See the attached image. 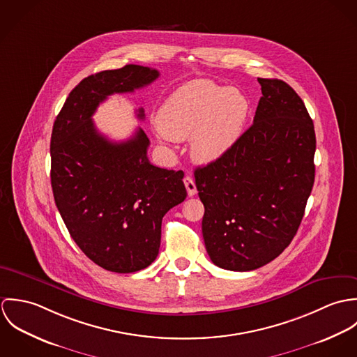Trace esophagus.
Instances as JSON below:
<instances>
[{"label":"esophagus","instance_id":"34e87169","mask_svg":"<svg viewBox=\"0 0 357 357\" xmlns=\"http://www.w3.org/2000/svg\"><path fill=\"white\" fill-rule=\"evenodd\" d=\"M184 184H185L188 197H194V195L197 194V185H195L194 180H192L190 176H185V177H184Z\"/></svg>","mask_w":357,"mask_h":357}]
</instances>
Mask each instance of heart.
Returning <instances> with one entry per match:
<instances>
[{
	"instance_id": "heart-1",
	"label": "heart",
	"mask_w": 357,
	"mask_h": 357,
	"mask_svg": "<svg viewBox=\"0 0 357 357\" xmlns=\"http://www.w3.org/2000/svg\"><path fill=\"white\" fill-rule=\"evenodd\" d=\"M250 111L248 98L236 88L211 81H192L180 86L160 105L156 125L163 136L183 142L197 162L211 163L239 140Z\"/></svg>"
}]
</instances>
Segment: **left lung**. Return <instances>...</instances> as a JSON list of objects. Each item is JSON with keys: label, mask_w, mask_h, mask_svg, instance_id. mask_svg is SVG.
Masks as SVG:
<instances>
[{"label": "left lung", "mask_w": 357, "mask_h": 357, "mask_svg": "<svg viewBox=\"0 0 357 357\" xmlns=\"http://www.w3.org/2000/svg\"><path fill=\"white\" fill-rule=\"evenodd\" d=\"M253 125L220 159L195 169L213 264L246 272L290 245L314 181L316 137L305 104L282 79L258 78Z\"/></svg>", "instance_id": "1"}]
</instances>
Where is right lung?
Returning <instances> with one entry per match:
<instances>
[{
    "label": "right lung",
    "instance_id": "right-lung-1",
    "mask_svg": "<svg viewBox=\"0 0 357 357\" xmlns=\"http://www.w3.org/2000/svg\"><path fill=\"white\" fill-rule=\"evenodd\" d=\"M158 77L155 68L137 64L89 75L70 92L53 123L54 204L84 255L116 273L153 264L163 215L187 198L184 173L150 163L142 128L126 142H111L92 115L108 96L135 92ZM137 116L144 118L143 108Z\"/></svg>",
    "mask_w": 357,
    "mask_h": 357
}]
</instances>
